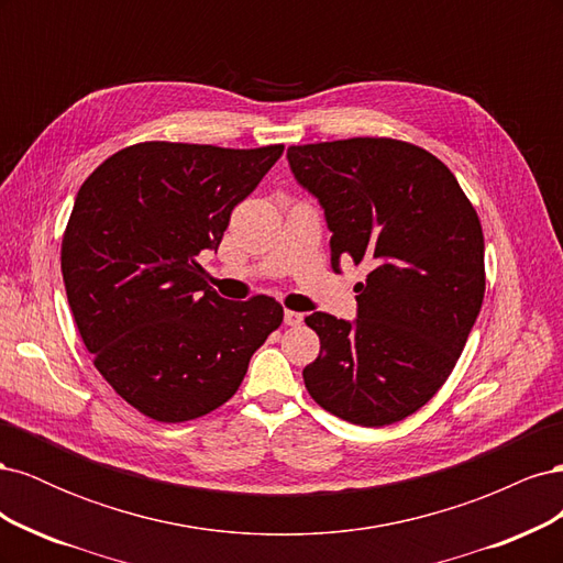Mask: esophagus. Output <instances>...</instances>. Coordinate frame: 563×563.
<instances>
[{
	"mask_svg": "<svg viewBox=\"0 0 563 563\" xmlns=\"http://www.w3.org/2000/svg\"><path fill=\"white\" fill-rule=\"evenodd\" d=\"M302 319L305 317L300 312H294V310H286L284 312V323H286V327H300Z\"/></svg>",
	"mask_w": 563,
	"mask_h": 563,
	"instance_id": "1",
	"label": "esophagus"
}]
</instances>
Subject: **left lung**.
Segmentation results:
<instances>
[{
    "label": "left lung",
    "instance_id": "8db88e82",
    "mask_svg": "<svg viewBox=\"0 0 563 563\" xmlns=\"http://www.w3.org/2000/svg\"><path fill=\"white\" fill-rule=\"evenodd\" d=\"M286 159L323 209L333 269L347 258L371 267L354 286V321L305 317L321 343L305 387L347 422H399L446 383L482 310L479 216L449 166L411 143L291 145Z\"/></svg>",
    "mask_w": 563,
    "mask_h": 563
}]
</instances>
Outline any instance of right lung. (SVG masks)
<instances>
[{
  "label": "right lung",
  "mask_w": 563,
  "mask_h": 563,
  "mask_svg": "<svg viewBox=\"0 0 563 563\" xmlns=\"http://www.w3.org/2000/svg\"><path fill=\"white\" fill-rule=\"evenodd\" d=\"M282 152L139 143L79 187L60 249L67 302L100 376L143 416L185 422L223 406L279 329L275 298H220L197 255L218 251Z\"/></svg>",
  "instance_id": "right-lung-1"
}]
</instances>
